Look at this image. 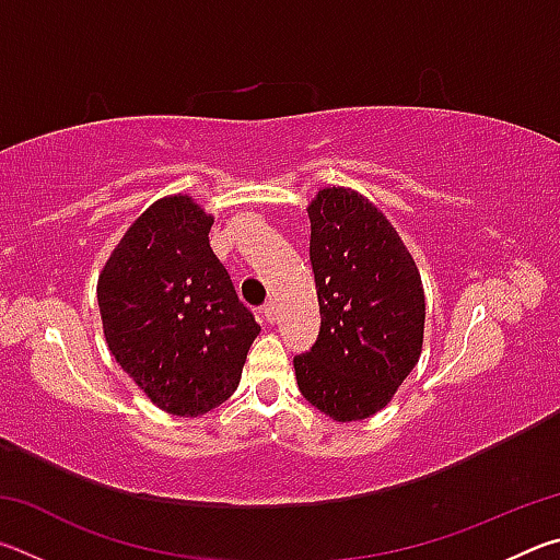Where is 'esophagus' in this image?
<instances>
[{"mask_svg":"<svg viewBox=\"0 0 560 560\" xmlns=\"http://www.w3.org/2000/svg\"><path fill=\"white\" fill-rule=\"evenodd\" d=\"M261 316H264V320H267V324H277V318H279V306H277V301H267L261 306Z\"/></svg>","mask_w":560,"mask_h":560,"instance_id":"obj_1","label":"esophagus"}]
</instances>
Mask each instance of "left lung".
Instances as JSON below:
<instances>
[{"label": "left lung", "instance_id": "8db88e82", "mask_svg": "<svg viewBox=\"0 0 560 560\" xmlns=\"http://www.w3.org/2000/svg\"><path fill=\"white\" fill-rule=\"evenodd\" d=\"M308 220L320 330L293 358L299 390L338 422L365 420L420 358L422 281L395 226L353 189H320Z\"/></svg>", "mask_w": 560, "mask_h": 560}]
</instances>
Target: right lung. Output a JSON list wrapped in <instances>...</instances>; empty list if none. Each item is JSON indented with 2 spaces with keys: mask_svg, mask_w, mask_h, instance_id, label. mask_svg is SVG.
I'll return each mask as SVG.
<instances>
[{
  "mask_svg": "<svg viewBox=\"0 0 560 560\" xmlns=\"http://www.w3.org/2000/svg\"><path fill=\"white\" fill-rule=\"evenodd\" d=\"M212 217L189 197L158 200L98 277V308L118 365L158 407L197 417L240 385L259 324L210 246Z\"/></svg>",
  "mask_w": 560,
  "mask_h": 560,
  "instance_id": "add662e5",
  "label": "right lung"
}]
</instances>
